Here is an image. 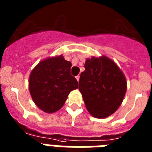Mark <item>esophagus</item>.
<instances>
[{
	"label": "esophagus",
	"instance_id": "34e87169",
	"mask_svg": "<svg viewBox=\"0 0 152 152\" xmlns=\"http://www.w3.org/2000/svg\"><path fill=\"white\" fill-rule=\"evenodd\" d=\"M76 79H77V81H79V79H80V76H79V75H77V76H76Z\"/></svg>",
	"mask_w": 152,
	"mask_h": 152
}]
</instances>
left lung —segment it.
Listing matches in <instances>:
<instances>
[{
	"mask_svg": "<svg viewBox=\"0 0 152 152\" xmlns=\"http://www.w3.org/2000/svg\"><path fill=\"white\" fill-rule=\"evenodd\" d=\"M84 68L80 76L79 91L86 108L94 117H108L117 110L126 94L124 74L105 56L87 58Z\"/></svg>",
	"mask_w": 152,
	"mask_h": 152,
	"instance_id": "left-lung-1",
	"label": "left lung"
}]
</instances>
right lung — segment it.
<instances>
[{
    "label": "right lung",
    "mask_w": 152,
    "mask_h": 152,
    "mask_svg": "<svg viewBox=\"0 0 152 152\" xmlns=\"http://www.w3.org/2000/svg\"><path fill=\"white\" fill-rule=\"evenodd\" d=\"M72 63L62 56L40 61L31 72L29 88L36 105L47 113L61 108L68 94L78 88V82L71 75Z\"/></svg>",
    "instance_id": "1"
}]
</instances>
